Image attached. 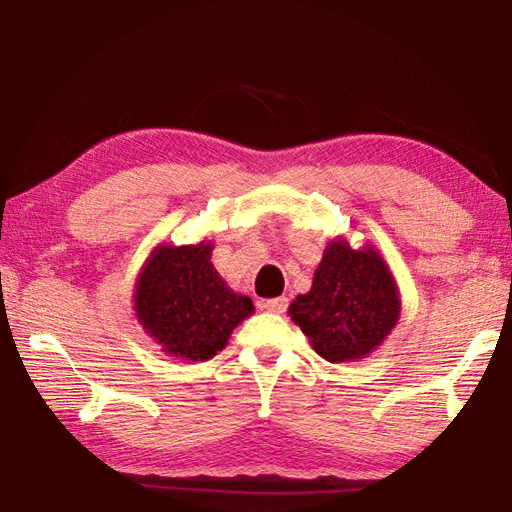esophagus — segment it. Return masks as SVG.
Returning a JSON list of instances; mask_svg holds the SVG:
<instances>
[{
  "mask_svg": "<svg viewBox=\"0 0 512 512\" xmlns=\"http://www.w3.org/2000/svg\"><path fill=\"white\" fill-rule=\"evenodd\" d=\"M261 307L272 314H283L285 310H288V299H285V296H277V299H268L261 303Z\"/></svg>",
  "mask_w": 512,
  "mask_h": 512,
  "instance_id": "34e87169",
  "label": "esophagus"
}]
</instances>
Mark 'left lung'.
<instances>
[{"label": "left lung", "mask_w": 512, "mask_h": 512, "mask_svg": "<svg viewBox=\"0 0 512 512\" xmlns=\"http://www.w3.org/2000/svg\"><path fill=\"white\" fill-rule=\"evenodd\" d=\"M288 314L327 362H360L395 329L401 296L386 259L371 244L353 248L347 237L325 246L312 288Z\"/></svg>", "instance_id": "1"}]
</instances>
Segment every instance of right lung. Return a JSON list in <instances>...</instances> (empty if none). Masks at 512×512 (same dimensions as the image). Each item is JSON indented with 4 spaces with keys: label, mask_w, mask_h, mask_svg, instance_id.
Segmentation results:
<instances>
[{
    "label": "right lung",
    "mask_w": 512,
    "mask_h": 512,
    "mask_svg": "<svg viewBox=\"0 0 512 512\" xmlns=\"http://www.w3.org/2000/svg\"><path fill=\"white\" fill-rule=\"evenodd\" d=\"M213 244L152 248L141 266L133 303L137 323L163 353L205 362L227 347L233 329L255 312L211 264Z\"/></svg>",
    "instance_id": "obj_1"
}]
</instances>
